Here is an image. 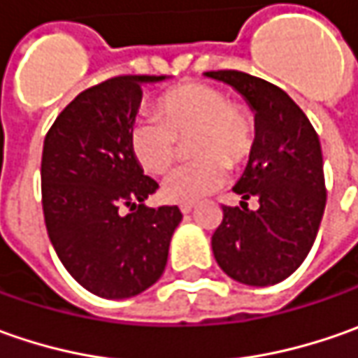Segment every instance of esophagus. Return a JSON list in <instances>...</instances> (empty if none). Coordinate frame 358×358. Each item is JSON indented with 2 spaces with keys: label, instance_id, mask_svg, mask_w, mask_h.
<instances>
[{
  "label": "esophagus",
  "instance_id": "34e87169",
  "mask_svg": "<svg viewBox=\"0 0 358 358\" xmlns=\"http://www.w3.org/2000/svg\"><path fill=\"white\" fill-rule=\"evenodd\" d=\"M193 207H195V203H193V201H181V203H179L181 213H191V211H193Z\"/></svg>",
  "mask_w": 358,
  "mask_h": 358
}]
</instances>
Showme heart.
Wrapping results in <instances>:
<instances>
[{
	"label": "heart",
	"mask_w": 358,
	"mask_h": 358,
	"mask_svg": "<svg viewBox=\"0 0 358 358\" xmlns=\"http://www.w3.org/2000/svg\"><path fill=\"white\" fill-rule=\"evenodd\" d=\"M162 119H139L129 131L135 161L147 173L163 175L189 142L191 163L173 171L163 183L167 201H199L227 179V167L237 169L251 157L257 137L253 113L229 101L223 90L207 83H183L165 91L155 103Z\"/></svg>",
	"instance_id": "obj_1"
}]
</instances>
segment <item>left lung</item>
Listing matches in <instances>:
<instances>
[{
	"label": "left lung",
	"mask_w": 358,
	"mask_h": 358,
	"mask_svg": "<svg viewBox=\"0 0 358 358\" xmlns=\"http://www.w3.org/2000/svg\"><path fill=\"white\" fill-rule=\"evenodd\" d=\"M239 91L255 111L257 137L233 187L241 207L223 205L211 237L215 261L235 281L267 287L293 275L315 243L327 203L319 135L303 109L277 85L235 69L207 71ZM259 201L257 212L246 199Z\"/></svg>",
	"instance_id": "1"
}]
</instances>
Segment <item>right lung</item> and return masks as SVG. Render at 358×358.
I'll return each mask as SVG.
<instances>
[{
	"mask_svg": "<svg viewBox=\"0 0 358 358\" xmlns=\"http://www.w3.org/2000/svg\"><path fill=\"white\" fill-rule=\"evenodd\" d=\"M163 79L119 76L81 91L43 141L49 241L69 275L103 299H129L157 282L183 219L177 205L145 207L159 185L143 175L129 147L141 85Z\"/></svg>",
	"mask_w": 358,
	"mask_h": 358,
	"instance_id": "obj_1",
	"label": "right lung"
}]
</instances>
